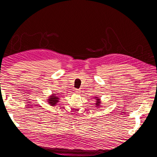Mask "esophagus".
I'll use <instances>...</instances> for the list:
<instances>
[{
  "label": "esophagus",
  "instance_id": "1",
  "mask_svg": "<svg viewBox=\"0 0 157 157\" xmlns=\"http://www.w3.org/2000/svg\"><path fill=\"white\" fill-rule=\"evenodd\" d=\"M75 92H76V93H78V92H79V90H77V89H76V90H75Z\"/></svg>",
  "mask_w": 157,
  "mask_h": 157
}]
</instances>
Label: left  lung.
<instances>
[{"label":"left lung","instance_id":"1","mask_svg":"<svg viewBox=\"0 0 157 157\" xmlns=\"http://www.w3.org/2000/svg\"><path fill=\"white\" fill-rule=\"evenodd\" d=\"M96 98V106H100V103H101V101H100V99L98 98V97H95Z\"/></svg>","mask_w":157,"mask_h":157}]
</instances>
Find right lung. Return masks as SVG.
Here are the masks:
<instances>
[{
    "mask_svg": "<svg viewBox=\"0 0 157 157\" xmlns=\"http://www.w3.org/2000/svg\"><path fill=\"white\" fill-rule=\"evenodd\" d=\"M59 98L55 95V94H53L52 96H50V98L48 99V103L51 106H54L56 104V102H59Z\"/></svg>",
    "mask_w": 157,
    "mask_h": 157,
    "instance_id": "add662e5",
    "label": "right lung"
}]
</instances>
